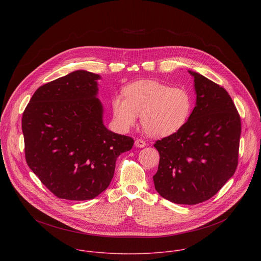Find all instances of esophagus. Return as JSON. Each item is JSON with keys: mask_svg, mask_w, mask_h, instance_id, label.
I'll return each mask as SVG.
<instances>
[{"mask_svg": "<svg viewBox=\"0 0 261 261\" xmlns=\"http://www.w3.org/2000/svg\"><path fill=\"white\" fill-rule=\"evenodd\" d=\"M134 144H135L136 147H144L146 145V142L144 140H142V139H136Z\"/></svg>", "mask_w": 261, "mask_h": 261, "instance_id": "obj_1", "label": "esophagus"}]
</instances>
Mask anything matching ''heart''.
Wrapping results in <instances>:
<instances>
[{
	"label": "heart",
	"instance_id": "obj_1",
	"mask_svg": "<svg viewBox=\"0 0 261 261\" xmlns=\"http://www.w3.org/2000/svg\"><path fill=\"white\" fill-rule=\"evenodd\" d=\"M125 98L116 96L111 108L118 127L127 131L140 117L144 132L155 138L175 134L188 123L193 97L184 87H171L155 81H141L128 86Z\"/></svg>",
	"mask_w": 261,
	"mask_h": 261
}]
</instances>
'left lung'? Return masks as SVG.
Returning a JSON list of instances; mask_svg holds the SVG:
<instances>
[{"mask_svg": "<svg viewBox=\"0 0 261 261\" xmlns=\"http://www.w3.org/2000/svg\"><path fill=\"white\" fill-rule=\"evenodd\" d=\"M189 73L196 93L190 119L178 132L154 144L160 154L155 189L178 204L210 199L234 174L242 130L226 90L195 71Z\"/></svg>", "mask_w": 261, "mask_h": 261, "instance_id": "1", "label": "left lung"}]
</instances>
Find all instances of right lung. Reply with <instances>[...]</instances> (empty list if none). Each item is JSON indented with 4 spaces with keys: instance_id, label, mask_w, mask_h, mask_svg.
<instances>
[{
    "instance_id": "1",
    "label": "right lung",
    "mask_w": 261,
    "mask_h": 261,
    "mask_svg": "<svg viewBox=\"0 0 261 261\" xmlns=\"http://www.w3.org/2000/svg\"><path fill=\"white\" fill-rule=\"evenodd\" d=\"M98 74L76 70L37 89L21 128L25 160L57 197L93 199L113 179L117 158L134 140L109 131L98 99Z\"/></svg>"
}]
</instances>
